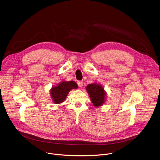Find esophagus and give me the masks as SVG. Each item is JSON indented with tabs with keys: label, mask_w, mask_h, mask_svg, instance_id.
Segmentation results:
<instances>
[{
	"label": "esophagus",
	"mask_w": 160,
	"mask_h": 160,
	"mask_svg": "<svg viewBox=\"0 0 160 160\" xmlns=\"http://www.w3.org/2000/svg\"><path fill=\"white\" fill-rule=\"evenodd\" d=\"M77 83H78L79 87H83V81H78V82H77Z\"/></svg>",
	"instance_id": "1"
}]
</instances>
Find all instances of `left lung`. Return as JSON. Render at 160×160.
I'll return each instance as SVG.
<instances>
[{"label": "left lung", "mask_w": 160, "mask_h": 160, "mask_svg": "<svg viewBox=\"0 0 160 160\" xmlns=\"http://www.w3.org/2000/svg\"><path fill=\"white\" fill-rule=\"evenodd\" d=\"M86 90L94 106L98 108L106 102L107 93L102 85L96 82L88 84Z\"/></svg>", "instance_id": "obj_1"}]
</instances>
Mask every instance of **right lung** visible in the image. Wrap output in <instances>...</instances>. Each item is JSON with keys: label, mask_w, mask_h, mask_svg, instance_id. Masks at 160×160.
<instances>
[{"label": "right lung", "mask_w": 160, "mask_h": 160, "mask_svg": "<svg viewBox=\"0 0 160 160\" xmlns=\"http://www.w3.org/2000/svg\"><path fill=\"white\" fill-rule=\"evenodd\" d=\"M78 87V85L75 81L62 80L51 88L49 90L50 98L54 104H61L65 101L68 93L72 89H77Z\"/></svg>", "instance_id": "right-lung-1"}]
</instances>
